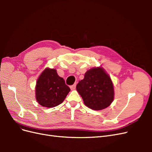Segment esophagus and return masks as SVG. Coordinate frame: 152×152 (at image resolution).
I'll return each instance as SVG.
<instances>
[{"mask_svg": "<svg viewBox=\"0 0 152 152\" xmlns=\"http://www.w3.org/2000/svg\"><path fill=\"white\" fill-rule=\"evenodd\" d=\"M75 87H76V84H74L73 85L70 86V89L71 90H74L75 89Z\"/></svg>", "mask_w": 152, "mask_h": 152, "instance_id": "1", "label": "esophagus"}]
</instances>
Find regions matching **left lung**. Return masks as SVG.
<instances>
[{
    "instance_id": "1",
    "label": "left lung",
    "mask_w": 152,
    "mask_h": 152,
    "mask_svg": "<svg viewBox=\"0 0 152 152\" xmlns=\"http://www.w3.org/2000/svg\"><path fill=\"white\" fill-rule=\"evenodd\" d=\"M76 89L84 103L94 110H103L111 104L114 99V86L111 78L102 66L87 70L84 79L79 81Z\"/></svg>"
}]
</instances>
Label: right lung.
Returning <instances> with one entry per match:
<instances>
[{
    "mask_svg": "<svg viewBox=\"0 0 152 152\" xmlns=\"http://www.w3.org/2000/svg\"><path fill=\"white\" fill-rule=\"evenodd\" d=\"M70 91L56 69L45 68L36 82L35 98L42 107L53 108L61 104Z\"/></svg>",
    "mask_w": 152,
    "mask_h": 152,
    "instance_id": "add662e5",
    "label": "right lung"
}]
</instances>
